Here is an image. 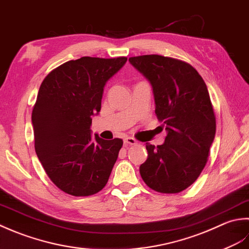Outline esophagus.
I'll use <instances>...</instances> for the list:
<instances>
[{"label": "esophagus", "instance_id": "esophagus-1", "mask_svg": "<svg viewBox=\"0 0 249 249\" xmlns=\"http://www.w3.org/2000/svg\"><path fill=\"white\" fill-rule=\"evenodd\" d=\"M124 145H135L136 143H138V141L134 140L133 138H125L124 140Z\"/></svg>", "mask_w": 249, "mask_h": 249}]
</instances>
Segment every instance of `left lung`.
<instances>
[{"mask_svg": "<svg viewBox=\"0 0 249 249\" xmlns=\"http://www.w3.org/2000/svg\"><path fill=\"white\" fill-rule=\"evenodd\" d=\"M130 63L153 87L157 118L165 128L162 145L146 144L140 166L145 184L161 194H178L194 184L207 162L216 118L204 80L184 61L146 54Z\"/></svg>", "mask_w": 249, "mask_h": 249, "instance_id": "obj_1", "label": "left lung"}]
</instances>
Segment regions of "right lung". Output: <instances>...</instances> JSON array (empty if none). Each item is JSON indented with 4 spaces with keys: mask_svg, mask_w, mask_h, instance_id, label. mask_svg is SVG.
<instances>
[{
    "mask_svg": "<svg viewBox=\"0 0 249 249\" xmlns=\"http://www.w3.org/2000/svg\"><path fill=\"white\" fill-rule=\"evenodd\" d=\"M125 57H83L52 71L40 85L32 110L34 147L45 172L65 194L92 196L107 184L124 142L91 136L104 86Z\"/></svg>",
    "mask_w": 249,
    "mask_h": 249,
    "instance_id": "right-lung-1",
    "label": "right lung"
}]
</instances>
